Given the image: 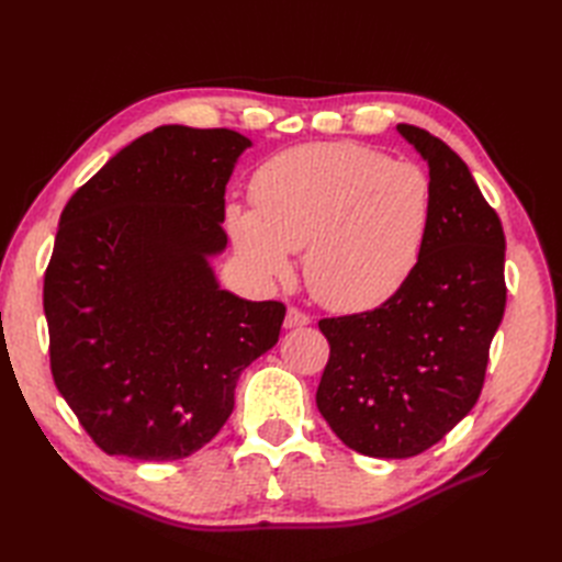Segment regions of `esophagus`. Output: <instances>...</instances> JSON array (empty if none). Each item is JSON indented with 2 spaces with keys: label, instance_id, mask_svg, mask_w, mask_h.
I'll return each instance as SVG.
<instances>
[{
  "label": "esophagus",
  "instance_id": "1",
  "mask_svg": "<svg viewBox=\"0 0 562 562\" xmlns=\"http://www.w3.org/2000/svg\"><path fill=\"white\" fill-rule=\"evenodd\" d=\"M310 323H312L310 314H304L297 307H288L285 318H283V326L285 328H302V326H310Z\"/></svg>",
  "mask_w": 562,
  "mask_h": 562
}]
</instances>
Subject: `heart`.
<instances>
[{"mask_svg":"<svg viewBox=\"0 0 562 562\" xmlns=\"http://www.w3.org/2000/svg\"><path fill=\"white\" fill-rule=\"evenodd\" d=\"M252 211L232 203L225 223L246 265L265 281L304 279L326 307H378L411 279L431 225V180L359 143H314L269 159L250 184Z\"/></svg>","mask_w":562,"mask_h":562,"instance_id":"heart-1","label":"heart"}]
</instances>
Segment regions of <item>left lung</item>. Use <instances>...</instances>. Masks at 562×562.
Returning <instances> with one entry per match:
<instances>
[{
  "instance_id": "1",
  "label": "left lung",
  "mask_w": 562,
  "mask_h": 562,
  "mask_svg": "<svg viewBox=\"0 0 562 562\" xmlns=\"http://www.w3.org/2000/svg\"><path fill=\"white\" fill-rule=\"evenodd\" d=\"M398 131L429 164L419 262L380 307L318 321L330 345L318 413L347 448L382 459L429 450L471 413L506 307L499 215L454 149L419 126Z\"/></svg>"
}]
</instances>
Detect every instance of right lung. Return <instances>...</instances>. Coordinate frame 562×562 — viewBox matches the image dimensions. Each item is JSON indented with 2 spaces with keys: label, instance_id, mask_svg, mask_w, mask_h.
<instances>
[{
  "label": "right lung",
  "instance_id": "right-lung-1",
  "mask_svg": "<svg viewBox=\"0 0 562 562\" xmlns=\"http://www.w3.org/2000/svg\"><path fill=\"white\" fill-rule=\"evenodd\" d=\"M250 140L159 126L67 201L44 274L50 375L108 454L173 462L234 411L241 370L279 342L285 304L220 291L225 190Z\"/></svg>",
  "mask_w": 562,
  "mask_h": 562
}]
</instances>
